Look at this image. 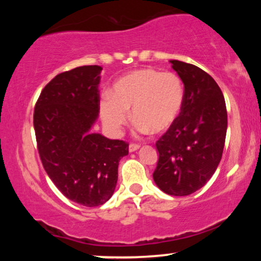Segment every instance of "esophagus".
<instances>
[{
    "label": "esophagus",
    "instance_id": "esophagus-1",
    "mask_svg": "<svg viewBox=\"0 0 261 261\" xmlns=\"http://www.w3.org/2000/svg\"><path fill=\"white\" fill-rule=\"evenodd\" d=\"M139 148H140L139 143H130V146H128V151H130V152L137 151Z\"/></svg>",
    "mask_w": 261,
    "mask_h": 261
}]
</instances>
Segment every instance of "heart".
Instances as JSON below:
<instances>
[{
  "mask_svg": "<svg viewBox=\"0 0 261 261\" xmlns=\"http://www.w3.org/2000/svg\"><path fill=\"white\" fill-rule=\"evenodd\" d=\"M184 106V86L179 76L153 68L125 74L100 100V115L107 127L120 134L133 110L140 133L162 134L174 125Z\"/></svg>",
  "mask_w": 261,
  "mask_h": 261,
  "instance_id": "obj_1",
  "label": "heart"
}]
</instances>
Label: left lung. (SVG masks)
<instances>
[{
    "mask_svg": "<svg viewBox=\"0 0 261 261\" xmlns=\"http://www.w3.org/2000/svg\"><path fill=\"white\" fill-rule=\"evenodd\" d=\"M184 83V106L172 127L155 142L157 187L168 195L195 193L216 172L227 133L222 91L207 72L195 65L170 60Z\"/></svg>",
    "mask_w": 261,
    "mask_h": 261,
    "instance_id": "1",
    "label": "left lung"
}]
</instances>
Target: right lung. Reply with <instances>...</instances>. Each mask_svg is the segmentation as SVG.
<instances>
[{"label":"right lung","mask_w":261,"mask_h":261,"mask_svg":"<svg viewBox=\"0 0 261 261\" xmlns=\"http://www.w3.org/2000/svg\"><path fill=\"white\" fill-rule=\"evenodd\" d=\"M101 67L81 66L55 76L34 109V130L45 172L71 201L94 207L112 197L128 143L91 128L99 113Z\"/></svg>","instance_id":"obj_1"}]
</instances>
